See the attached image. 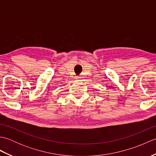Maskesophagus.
<instances>
[{"label": "esophagus", "instance_id": "1", "mask_svg": "<svg viewBox=\"0 0 156 156\" xmlns=\"http://www.w3.org/2000/svg\"><path fill=\"white\" fill-rule=\"evenodd\" d=\"M76 79H80V76H76Z\"/></svg>", "mask_w": 156, "mask_h": 156}]
</instances>
